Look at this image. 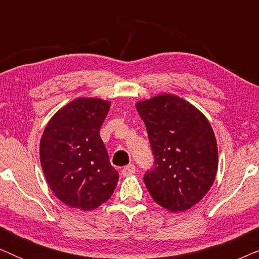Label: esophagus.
I'll list each match as a JSON object with an SVG mask.
<instances>
[{
	"instance_id": "34e87169",
	"label": "esophagus",
	"mask_w": 259,
	"mask_h": 259,
	"mask_svg": "<svg viewBox=\"0 0 259 259\" xmlns=\"http://www.w3.org/2000/svg\"><path fill=\"white\" fill-rule=\"evenodd\" d=\"M134 173H136V166H134L133 164L127 165V166H125V167L121 169V175L123 177L132 176V175H134Z\"/></svg>"
}]
</instances>
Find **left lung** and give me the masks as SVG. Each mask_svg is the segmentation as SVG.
<instances>
[{
    "label": "left lung",
    "instance_id": "left-lung-1",
    "mask_svg": "<svg viewBox=\"0 0 259 259\" xmlns=\"http://www.w3.org/2000/svg\"><path fill=\"white\" fill-rule=\"evenodd\" d=\"M145 122L153 166L144 182L155 203L185 211L203 199L218 167L217 141L207 119L176 95L162 94L137 104Z\"/></svg>",
    "mask_w": 259,
    "mask_h": 259
}]
</instances>
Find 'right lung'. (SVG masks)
<instances>
[{
  "instance_id": "1",
  "label": "right lung",
  "mask_w": 259,
  "mask_h": 259,
  "mask_svg": "<svg viewBox=\"0 0 259 259\" xmlns=\"http://www.w3.org/2000/svg\"><path fill=\"white\" fill-rule=\"evenodd\" d=\"M109 107L101 99H76L53 116L42 134L46 180L70 207L94 210L111 198L118 184L119 175L99 134Z\"/></svg>"
}]
</instances>
